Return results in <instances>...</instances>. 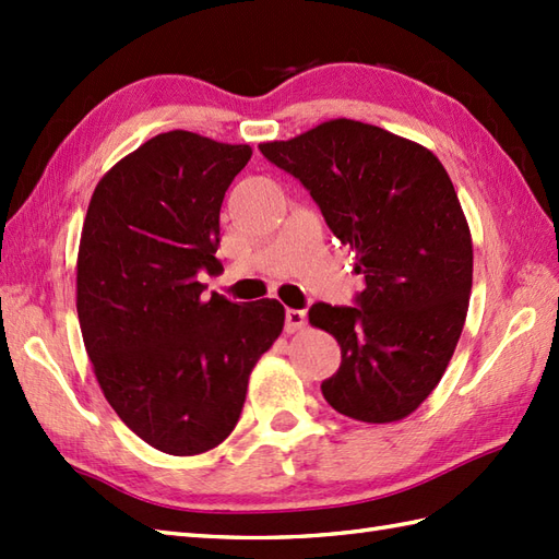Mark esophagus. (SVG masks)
<instances>
[{
    "mask_svg": "<svg viewBox=\"0 0 559 559\" xmlns=\"http://www.w3.org/2000/svg\"><path fill=\"white\" fill-rule=\"evenodd\" d=\"M307 324V314L302 310H286V331L288 334H295V331H302Z\"/></svg>",
    "mask_w": 559,
    "mask_h": 559,
    "instance_id": "1",
    "label": "esophagus"
}]
</instances>
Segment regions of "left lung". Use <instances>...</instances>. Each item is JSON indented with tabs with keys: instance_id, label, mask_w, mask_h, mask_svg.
Segmentation results:
<instances>
[{
	"instance_id": "obj_1",
	"label": "left lung",
	"mask_w": 559,
	"mask_h": 559,
	"mask_svg": "<svg viewBox=\"0 0 559 559\" xmlns=\"http://www.w3.org/2000/svg\"><path fill=\"white\" fill-rule=\"evenodd\" d=\"M259 151L300 180L365 276L355 305L310 307L341 346L324 399L362 423L406 418L442 379L468 312L473 245L447 170L427 148L355 120Z\"/></svg>"
}]
</instances>
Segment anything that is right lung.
<instances>
[{"instance_id": "add662e5", "label": "right lung", "mask_w": 559, "mask_h": 559, "mask_svg": "<svg viewBox=\"0 0 559 559\" xmlns=\"http://www.w3.org/2000/svg\"><path fill=\"white\" fill-rule=\"evenodd\" d=\"M252 158L192 132L158 134L98 182L83 221L76 310L120 420L153 449L192 456L240 420L249 372L283 331L278 300H201L221 261V204Z\"/></svg>"}]
</instances>
